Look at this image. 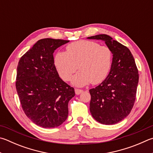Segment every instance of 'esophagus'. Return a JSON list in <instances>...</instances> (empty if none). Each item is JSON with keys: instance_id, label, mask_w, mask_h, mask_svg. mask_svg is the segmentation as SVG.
<instances>
[{"instance_id": "1", "label": "esophagus", "mask_w": 153, "mask_h": 153, "mask_svg": "<svg viewBox=\"0 0 153 153\" xmlns=\"http://www.w3.org/2000/svg\"><path fill=\"white\" fill-rule=\"evenodd\" d=\"M75 92H76V95H79L80 94L83 92L82 90H79V89H75Z\"/></svg>"}]
</instances>
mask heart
Listing matches in <instances>:
<instances>
[{
    "label": "heart",
    "instance_id": "b5f03b06",
    "mask_svg": "<svg viewBox=\"0 0 153 153\" xmlns=\"http://www.w3.org/2000/svg\"><path fill=\"white\" fill-rule=\"evenodd\" d=\"M54 65L59 76L68 81L77 65L79 71L71 79V84L82 87L91 82L98 84L106 78L112 63V52L107 46L91 41H79L69 44L66 52L58 51Z\"/></svg>",
    "mask_w": 153,
    "mask_h": 153
}]
</instances>
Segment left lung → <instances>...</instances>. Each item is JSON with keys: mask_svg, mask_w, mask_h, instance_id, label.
<instances>
[{"mask_svg": "<svg viewBox=\"0 0 153 153\" xmlns=\"http://www.w3.org/2000/svg\"><path fill=\"white\" fill-rule=\"evenodd\" d=\"M102 40L112 52L110 71L103 82L90 90V110L98 123L112 125L129 114L134 105L138 83V71L130 50L109 35L87 37Z\"/></svg>", "mask_w": 153, "mask_h": 153, "instance_id": "left-lung-1", "label": "left lung"}]
</instances>
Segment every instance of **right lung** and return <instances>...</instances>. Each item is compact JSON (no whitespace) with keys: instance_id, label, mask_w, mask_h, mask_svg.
I'll use <instances>...</instances> for the list:
<instances>
[{"instance_id":"right-lung-1","label":"right lung","mask_w":153,"mask_h":153,"mask_svg":"<svg viewBox=\"0 0 153 153\" xmlns=\"http://www.w3.org/2000/svg\"><path fill=\"white\" fill-rule=\"evenodd\" d=\"M69 41L39 40L18 63L16 89L19 100L27 117L41 127H57L68 116V103L75 91L59 77L53 53Z\"/></svg>"}]
</instances>
